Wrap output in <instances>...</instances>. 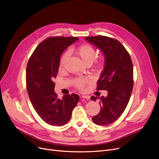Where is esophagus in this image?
I'll return each mask as SVG.
<instances>
[{
  "instance_id": "1",
  "label": "esophagus",
  "mask_w": 159,
  "mask_h": 159,
  "mask_svg": "<svg viewBox=\"0 0 159 159\" xmlns=\"http://www.w3.org/2000/svg\"><path fill=\"white\" fill-rule=\"evenodd\" d=\"M82 98H86V99H89V98H90V97L89 96H88V95H82Z\"/></svg>"
}]
</instances>
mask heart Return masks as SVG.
<instances>
[{
  "label": "heart",
  "instance_id": "obj_1",
  "mask_svg": "<svg viewBox=\"0 0 159 159\" xmlns=\"http://www.w3.org/2000/svg\"><path fill=\"white\" fill-rule=\"evenodd\" d=\"M76 53L82 58L86 64H90L93 62V67L97 70L102 69L105 65V59L103 57H98L94 60L96 56L95 49L88 44H83L78 46L75 49ZM70 53L69 51L65 52L61 57L59 61L60 67H63L68 61ZM93 81L91 77H79L75 79L73 84L77 89L84 90L86 87Z\"/></svg>",
  "mask_w": 159,
  "mask_h": 159
}]
</instances>
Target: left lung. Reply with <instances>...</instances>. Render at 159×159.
<instances>
[{"label": "left lung", "instance_id": "1", "mask_svg": "<svg viewBox=\"0 0 159 159\" xmlns=\"http://www.w3.org/2000/svg\"><path fill=\"white\" fill-rule=\"evenodd\" d=\"M85 38L101 49L106 58L97 90H107V95L91 97L94 101L99 99L101 105V111L92 120L104 126L117 120L129 102L133 86V63L129 53L118 40L101 35Z\"/></svg>", "mask_w": 159, "mask_h": 159}]
</instances>
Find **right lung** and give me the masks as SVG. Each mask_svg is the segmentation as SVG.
<instances>
[{"instance_id": "obj_1", "label": "right lung", "mask_w": 159, "mask_h": 159, "mask_svg": "<svg viewBox=\"0 0 159 159\" xmlns=\"http://www.w3.org/2000/svg\"><path fill=\"white\" fill-rule=\"evenodd\" d=\"M77 39L76 37H49L38 45L27 64L26 88L31 102L40 117L52 126L68 123L79 101V96L75 93L58 98L53 82L62 53Z\"/></svg>"}]
</instances>
